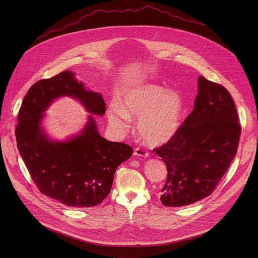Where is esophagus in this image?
<instances>
[{"label": "esophagus", "mask_w": 258, "mask_h": 258, "mask_svg": "<svg viewBox=\"0 0 258 258\" xmlns=\"http://www.w3.org/2000/svg\"><path fill=\"white\" fill-rule=\"evenodd\" d=\"M134 156L138 157V158H146V157H148V154L144 150H142L141 147H137V148H135Z\"/></svg>", "instance_id": "1"}]
</instances>
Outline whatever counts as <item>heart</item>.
I'll list each match as a JSON object with an SVG mask.
<instances>
[{
	"mask_svg": "<svg viewBox=\"0 0 258 258\" xmlns=\"http://www.w3.org/2000/svg\"><path fill=\"white\" fill-rule=\"evenodd\" d=\"M112 104L108 120L120 131L132 126V118L138 119V134L147 145H161L169 141L181 126L184 102L178 93L145 84L127 89Z\"/></svg>",
	"mask_w": 258,
	"mask_h": 258,
	"instance_id": "obj_1",
	"label": "heart"
}]
</instances>
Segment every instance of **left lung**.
I'll return each mask as SVG.
<instances>
[{
	"label": "left lung",
	"instance_id": "1",
	"mask_svg": "<svg viewBox=\"0 0 258 258\" xmlns=\"http://www.w3.org/2000/svg\"><path fill=\"white\" fill-rule=\"evenodd\" d=\"M198 88L192 112L173 138L154 150L167 166L160 197L167 207L209 197L237 153L241 128L231 95L203 76Z\"/></svg>",
	"mask_w": 258,
	"mask_h": 258
}]
</instances>
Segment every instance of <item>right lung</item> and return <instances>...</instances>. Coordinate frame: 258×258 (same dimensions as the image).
Returning <instances> with one entry per match:
<instances>
[{"label": "right lung", "mask_w": 258, "mask_h": 258, "mask_svg": "<svg viewBox=\"0 0 258 258\" xmlns=\"http://www.w3.org/2000/svg\"><path fill=\"white\" fill-rule=\"evenodd\" d=\"M63 96L78 100L90 115L77 135L57 142L47 136L41 123L44 111ZM104 113L102 95L86 89L71 71L39 80L29 89L19 112L16 137L24 163L40 192L76 208L97 206L108 196L117 167L131 158L133 150L100 136L93 115Z\"/></svg>", "instance_id": "obj_1"}]
</instances>
